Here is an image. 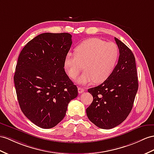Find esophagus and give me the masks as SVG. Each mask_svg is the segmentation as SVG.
<instances>
[{
	"label": "esophagus",
	"mask_w": 154,
	"mask_h": 154,
	"mask_svg": "<svg viewBox=\"0 0 154 154\" xmlns=\"http://www.w3.org/2000/svg\"><path fill=\"white\" fill-rule=\"evenodd\" d=\"M85 91V89L83 88H81L80 86H78V92L79 94H81Z\"/></svg>",
	"instance_id": "esophagus-1"
}]
</instances>
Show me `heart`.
<instances>
[{
  "label": "heart",
  "instance_id": "heart-1",
  "mask_svg": "<svg viewBox=\"0 0 154 154\" xmlns=\"http://www.w3.org/2000/svg\"><path fill=\"white\" fill-rule=\"evenodd\" d=\"M76 54L68 52L64 58V68L70 78L75 79L84 68L85 72L76 82L88 85L101 83L107 80L115 68L118 57V46L97 38L86 39L75 49Z\"/></svg>",
  "mask_w": 154,
  "mask_h": 154
}]
</instances>
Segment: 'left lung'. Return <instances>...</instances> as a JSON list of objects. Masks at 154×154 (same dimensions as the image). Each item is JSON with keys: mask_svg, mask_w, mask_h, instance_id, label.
Instances as JSON below:
<instances>
[{"mask_svg": "<svg viewBox=\"0 0 154 154\" xmlns=\"http://www.w3.org/2000/svg\"><path fill=\"white\" fill-rule=\"evenodd\" d=\"M115 39L120 53L118 64L107 80L88 90L93 101L86 115L94 124L104 129L115 128L126 119L139 87L133 53L123 42Z\"/></svg>", "mask_w": 154, "mask_h": 154, "instance_id": "8db88e82", "label": "left lung"}]
</instances>
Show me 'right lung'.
I'll list each match as a JSON object with an SVG mask.
<instances>
[{
	"label": "right lung",
	"instance_id": "add662e5",
	"mask_svg": "<svg viewBox=\"0 0 154 154\" xmlns=\"http://www.w3.org/2000/svg\"><path fill=\"white\" fill-rule=\"evenodd\" d=\"M72 44L69 33H43L19 54L14 77L18 102L25 116L39 128L57 125L78 95L64 68Z\"/></svg>",
	"mask_w": 154,
	"mask_h": 154
}]
</instances>
